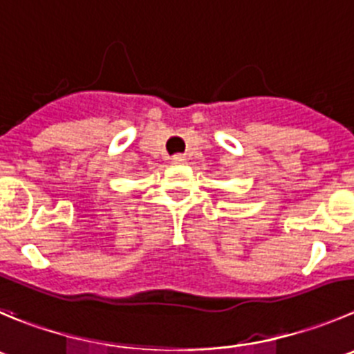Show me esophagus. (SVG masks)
<instances>
[{
  "label": "esophagus",
  "instance_id": "1",
  "mask_svg": "<svg viewBox=\"0 0 354 354\" xmlns=\"http://www.w3.org/2000/svg\"><path fill=\"white\" fill-rule=\"evenodd\" d=\"M171 160H173V164H185V162H187V157L181 153H178V155H173V158H171Z\"/></svg>",
  "mask_w": 354,
  "mask_h": 354
}]
</instances>
